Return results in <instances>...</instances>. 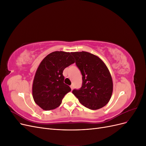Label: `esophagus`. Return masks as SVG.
Here are the masks:
<instances>
[{
  "label": "esophagus",
  "mask_w": 146,
  "mask_h": 146,
  "mask_svg": "<svg viewBox=\"0 0 146 146\" xmlns=\"http://www.w3.org/2000/svg\"><path fill=\"white\" fill-rule=\"evenodd\" d=\"M70 88H71V90H73V88H74V86H73L72 85H71L70 86Z\"/></svg>",
  "instance_id": "obj_1"
}]
</instances>
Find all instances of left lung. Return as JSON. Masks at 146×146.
Here are the masks:
<instances>
[{
	"label": "left lung",
	"mask_w": 146,
	"mask_h": 146,
	"mask_svg": "<svg viewBox=\"0 0 146 146\" xmlns=\"http://www.w3.org/2000/svg\"><path fill=\"white\" fill-rule=\"evenodd\" d=\"M82 75V85L72 94L80 103L90 110L104 107L113 92V80L105 63L98 56L86 52H72Z\"/></svg>",
	"instance_id": "left-lung-1"
}]
</instances>
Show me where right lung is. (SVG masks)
I'll return each mask as SVG.
<instances>
[{
    "label": "right lung",
    "mask_w": 146,
    "mask_h": 146,
    "mask_svg": "<svg viewBox=\"0 0 146 146\" xmlns=\"http://www.w3.org/2000/svg\"><path fill=\"white\" fill-rule=\"evenodd\" d=\"M74 63L71 53L55 51L42 60L35 74L33 83V99L44 110L60 105L70 88L64 83V69Z\"/></svg>",
    "instance_id": "1"
}]
</instances>
